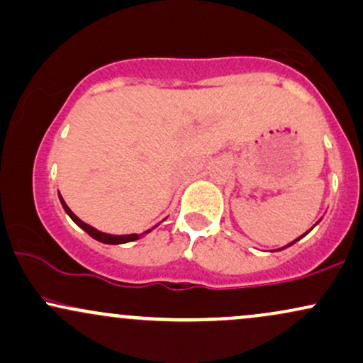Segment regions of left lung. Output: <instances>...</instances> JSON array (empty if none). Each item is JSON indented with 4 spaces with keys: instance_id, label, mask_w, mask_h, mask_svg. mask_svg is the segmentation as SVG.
Masks as SVG:
<instances>
[{
    "instance_id": "1",
    "label": "left lung",
    "mask_w": 363,
    "mask_h": 363,
    "mask_svg": "<svg viewBox=\"0 0 363 363\" xmlns=\"http://www.w3.org/2000/svg\"><path fill=\"white\" fill-rule=\"evenodd\" d=\"M307 234H309V232H306V234H303V235H301V237H298V239H302V237H306ZM298 239H295V240H294V242H290L289 245H291V244H295V242H297V240H298ZM283 249H285V247H283Z\"/></svg>"
}]
</instances>
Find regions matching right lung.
Masks as SVG:
<instances>
[{"label": "right lung", "mask_w": 363, "mask_h": 363, "mask_svg": "<svg viewBox=\"0 0 363 363\" xmlns=\"http://www.w3.org/2000/svg\"><path fill=\"white\" fill-rule=\"evenodd\" d=\"M60 199H61V205H62V208H65V211H66V213L69 215V218H72L73 222L78 225V227L83 228V230H85L86 234H89L90 237H94L95 240H99V242H104V244H124V242H133V240H138L141 235H143V234H148V232H150V230H147V232H143V234H129V235H111V234H104V232L97 230V228L90 227L89 223L82 222V220L78 218V216L74 215L72 210H69L68 205H66L65 199H62L61 196H60Z\"/></svg>", "instance_id": "obj_1"}]
</instances>
